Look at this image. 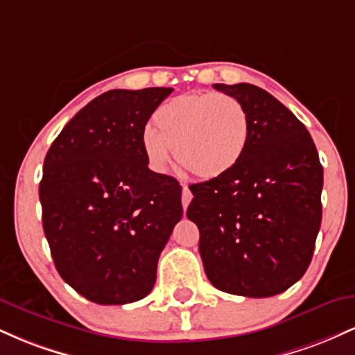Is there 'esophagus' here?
<instances>
[{
	"label": "esophagus",
	"instance_id": "34e87169",
	"mask_svg": "<svg viewBox=\"0 0 355 355\" xmlns=\"http://www.w3.org/2000/svg\"><path fill=\"white\" fill-rule=\"evenodd\" d=\"M191 202V191L187 185H183V191H182V205L183 209L187 210V207H189V203Z\"/></svg>",
	"mask_w": 355,
	"mask_h": 355
}]
</instances>
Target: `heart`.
<instances>
[{"instance_id":"b5f03b06","label":"heart","mask_w":355,"mask_h":355,"mask_svg":"<svg viewBox=\"0 0 355 355\" xmlns=\"http://www.w3.org/2000/svg\"><path fill=\"white\" fill-rule=\"evenodd\" d=\"M157 130L146 126L141 148L150 166L164 172L175 157L200 178L229 173L242 160L250 138L247 110L225 93H187L158 107Z\"/></svg>"}]
</instances>
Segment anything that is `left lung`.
Listing matches in <instances>:
<instances>
[{
	"label": "left lung",
	"mask_w": 355,
	"mask_h": 355,
	"mask_svg": "<svg viewBox=\"0 0 355 355\" xmlns=\"http://www.w3.org/2000/svg\"><path fill=\"white\" fill-rule=\"evenodd\" d=\"M247 110L250 138L242 160L222 177L190 185L187 217L218 291L272 297L311 266L324 185L319 153L302 121L266 89L215 83Z\"/></svg>",
	"instance_id": "obj_1"
}]
</instances>
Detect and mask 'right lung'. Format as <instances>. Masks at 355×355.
Returning a JSON list of instances; mask_svg holds the SVG:
<instances>
[{"label": "right lung", "mask_w": 355, "mask_h": 355, "mask_svg": "<svg viewBox=\"0 0 355 355\" xmlns=\"http://www.w3.org/2000/svg\"><path fill=\"white\" fill-rule=\"evenodd\" d=\"M173 88L110 89L68 121L43 164V230L56 270L101 305L144 299L183 215L182 187L148 168L141 133Z\"/></svg>", "instance_id": "obj_1"}]
</instances>
